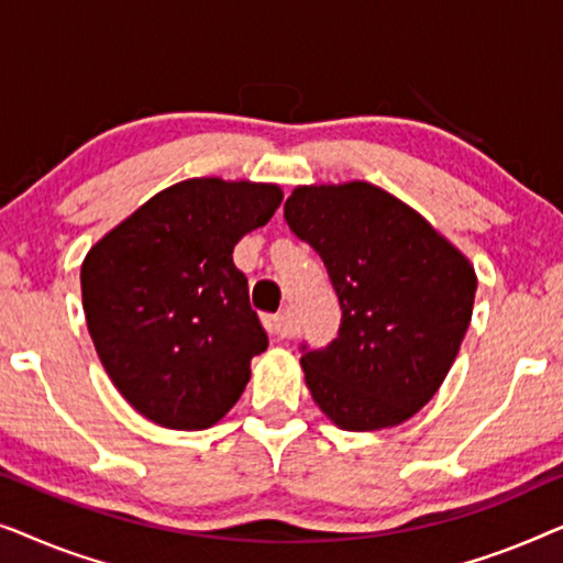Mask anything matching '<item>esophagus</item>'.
I'll use <instances>...</instances> for the list:
<instances>
[{
    "label": "esophagus",
    "mask_w": 563,
    "mask_h": 563,
    "mask_svg": "<svg viewBox=\"0 0 563 563\" xmlns=\"http://www.w3.org/2000/svg\"><path fill=\"white\" fill-rule=\"evenodd\" d=\"M264 325L268 330V335H274V338H287L289 335V318H287V312L266 314Z\"/></svg>",
    "instance_id": "esophagus-1"
}]
</instances>
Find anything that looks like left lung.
<instances>
[{
    "label": "left lung",
    "mask_w": 563,
    "mask_h": 563,
    "mask_svg": "<svg viewBox=\"0 0 563 563\" xmlns=\"http://www.w3.org/2000/svg\"><path fill=\"white\" fill-rule=\"evenodd\" d=\"M284 220L320 253L343 312L335 341L302 345L312 399L358 433L410 420L464 341L474 266L412 207L366 181L297 187Z\"/></svg>",
    "instance_id": "obj_1"
}]
</instances>
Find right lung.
Listing matches in <instances>:
<instances>
[{
    "label": "right lung",
    "instance_id": "right-lung-1",
    "mask_svg": "<svg viewBox=\"0 0 563 563\" xmlns=\"http://www.w3.org/2000/svg\"><path fill=\"white\" fill-rule=\"evenodd\" d=\"M282 205L276 184L187 179L110 230L81 266L89 335L120 395L174 430L218 422L268 338L233 264Z\"/></svg>",
    "mask_w": 563,
    "mask_h": 563
}]
</instances>
